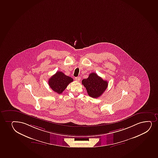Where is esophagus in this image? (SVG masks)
Masks as SVG:
<instances>
[{
  "label": "esophagus",
  "instance_id": "esophagus-1",
  "mask_svg": "<svg viewBox=\"0 0 158 158\" xmlns=\"http://www.w3.org/2000/svg\"><path fill=\"white\" fill-rule=\"evenodd\" d=\"M75 78V80H76V81H80V80H81V77H76Z\"/></svg>",
  "mask_w": 158,
  "mask_h": 158
}]
</instances>
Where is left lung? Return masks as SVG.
Segmentation results:
<instances>
[{"label":"left lung","instance_id":"8db88e82","mask_svg":"<svg viewBox=\"0 0 158 158\" xmlns=\"http://www.w3.org/2000/svg\"><path fill=\"white\" fill-rule=\"evenodd\" d=\"M82 83L85 87L88 95L93 98L100 97L108 86V82L95 73H92L88 78L82 80Z\"/></svg>","mask_w":158,"mask_h":158}]
</instances>
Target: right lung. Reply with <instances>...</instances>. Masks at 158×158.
Wrapping results in <instances>:
<instances>
[{
  "label": "right lung",
  "mask_w": 158,
  "mask_h": 158,
  "mask_svg": "<svg viewBox=\"0 0 158 158\" xmlns=\"http://www.w3.org/2000/svg\"><path fill=\"white\" fill-rule=\"evenodd\" d=\"M73 81V79L66 76L62 72H57L48 80V84L51 89L58 94L63 93L67 85Z\"/></svg>",
  "instance_id": "1"
}]
</instances>
